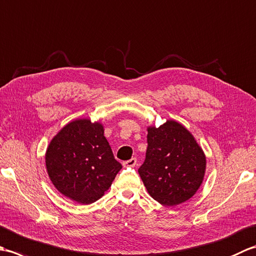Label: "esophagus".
I'll use <instances>...</instances> for the list:
<instances>
[{"mask_svg":"<svg viewBox=\"0 0 256 256\" xmlns=\"http://www.w3.org/2000/svg\"><path fill=\"white\" fill-rule=\"evenodd\" d=\"M136 162L138 160L135 158V157H133V158L128 160L126 162H124V166H128V167H135V165H136Z\"/></svg>","mask_w":256,"mask_h":256,"instance_id":"obj_1","label":"esophagus"}]
</instances>
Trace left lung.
Listing matches in <instances>:
<instances>
[{
    "label": "left lung",
    "mask_w": 256,
    "mask_h": 256,
    "mask_svg": "<svg viewBox=\"0 0 256 256\" xmlns=\"http://www.w3.org/2000/svg\"><path fill=\"white\" fill-rule=\"evenodd\" d=\"M148 150L138 174L150 197L164 206H177L197 192L204 180L206 156L180 123L168 120L148 128Z\"/></svg>",
    "instance_id": "1"
}]
</instances>
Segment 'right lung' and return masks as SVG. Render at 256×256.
Masks as SVG:
<instances>
[{
	"label": "right lung",
	"instance_id": "obj_1",
	"mask_svg": "<svg viewBox=\"0 0 256 256\" xmlns=\"http://www.w3.org/2000/svg\"><path fill=\"white\" fill-rule=\"evenodd\" d=\"M103 133L100 123L74 120L47 148L46 168L54 186L79 204H89L101 198L122 168Z\"/></svg>",
	"mask_w": 256,
	"mask_h": 256
}]
</instances>
